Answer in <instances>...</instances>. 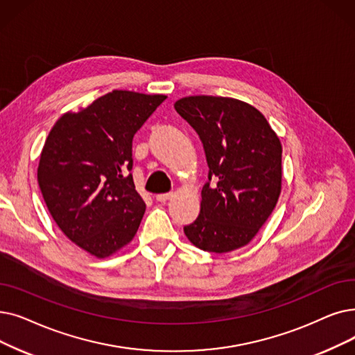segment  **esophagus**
<instances>
[{"label": "esophagus", "instance_id": "1", "mask_svg": "<svg viewBox=\"0 0 355 355\" xmlns=\"http://www.w3.org/2000/svg\"><path fill=\"white\" fill-rule=\"evenodd\" d=\"M173 197H174V194H173V193H166V194H157V196H155L157 202H161V203H165V202H168V200H171Z\"/></svg>", "mask_w": 355, "mask_h": 355}]
</instances>
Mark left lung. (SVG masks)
Segmentation results:
<instances>
[{"label":"left lung","instance_id":"8db88e82","mask_svg":"<svg viewBox=\"0 0 355 355\" xmlns=\"http://www.w3.org/2000/svg\"><path fill=\"white\" fill-rule=\"evenodd\" d=\"M174 107L197 132L209 165L200 213L184 226V234L207 252L242 248L279 202L283 177L279 136L263 113L236 98L190 96L177 100Z\"/></svg>","mask_w":355,"mask_h":355}]
</instances>
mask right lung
<instances>
[{"instance_id": "right-lung-1", "label": "right lung", "mask_w": 355, "mask_h": 355, "mask_svg": "<svg viewBox=\"0 0 355 355\" xmlns=\"http://www.w3.org/2000/svg\"><path fill=\"white\" fill-rule=\"evenodd\" d=\"M166 98L113 89L53 125L37 181L53 220L85 252L107 258L135 238L146 205L135 190L132 141Z\"/></svg>"}]
</instances>
